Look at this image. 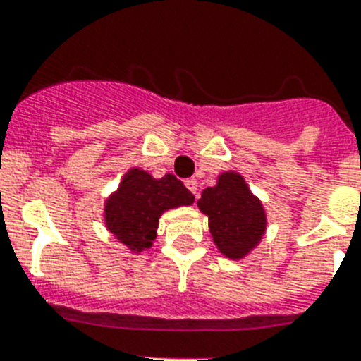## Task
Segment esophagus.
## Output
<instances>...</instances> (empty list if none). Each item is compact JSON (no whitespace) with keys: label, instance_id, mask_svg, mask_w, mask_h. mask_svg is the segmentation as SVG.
I'll list each match as a JSON object with an SVG mask.
<instances>
[{"label":"esophagus","instance_id":"obj_1","mask_svg":"<svg viewBox=\"0 0 361 361\" xmlns=\"http://www.w3.org/2000/svg\"><path fill=\"white\" fill-rule=\"evenodd\" d=\"M185 187L194 194V196H198V181L196 180H187L185 181Z\"/></svg>","mask_w":361,"mask_h":361}]
</instances>
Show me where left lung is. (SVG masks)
Wrapping results in <instances>:
<instances>
[{
  "instance_id": "8db88e82",
  "label": "left lung",
  "mask_w": 361,
  "mask_h": 361,
  "mask_svg": "<svg viewBox=\"0 0 361 361\" xmlns=\"http://www.w3.org/2000/svg\"><path fill=\"white\" fill-rule=\"evenodd\" d=\"M198 207L209 216L212 240L227 258H245L265 234V209L238 172L219 174L218 183L202 192Z\"/></svg>"
}]
</instances>
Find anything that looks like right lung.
<instances>
[{"instance_id": "obj_1", "label": "right lung", "mask_w": 361, "mask_h": 361, "mask_svg": "<svg viewBox=\"0 0 361 361\" xmlns=\"http://www.w3.org/2000/svg\"><path fill=\"white\" fill-rule=\"evenodd\" d=\"M194 196L172 174L156 180L147 171L130 169L105 202V225L133 252L150 249L159 216L169 209L192 205Z\"/></svg>"}]
</instances>
